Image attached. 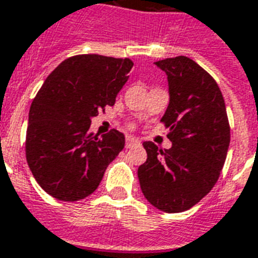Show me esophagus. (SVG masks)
<instances>
[{
  "mask_svg": "<svg viewBox=\"0 0 258 258\" xmlns=\"http://www.w3.org/2000/svg\"><path fill=\"white\" fill-rule=\"evenodd\" d=\"M138 145H139V141H138L135 137L128 135V137L125 138V147H127V149H131V147L138 146Z\"/></svg>",
  "mask_w": 258,
  "mask_h": 258,
  "instance_id": "34e87169",
  "label": "esophagus"
}]
</instances>
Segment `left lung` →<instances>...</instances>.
Returning <instances> with one entry per match:
<instances>
[{
    "label": "left lung",
    "instance_id": "obj_1",
    "mask_svg": "<svg viewBox=\"0 0 258 258\" xmlns=\"http://www.w3.org/2000/svg\"><path fill=\"white\" fill-rule=\"evenodd\" d=\"M155 66L168 77L169 104L161 120L170 149L143 142L147 160L138 168L145 198L161 211L194 207L219 178L230 145V127L215 80L188 56L162 59Z\"/></svg>",
    "mask_w": 258,
    "mask_h": 258
}]
</instances>
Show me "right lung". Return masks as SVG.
Listing matches in <instances>:
<instances>
[{
  "label": "right lung",
  "mask_w": 258,
  "mask_h": 258,
  "mask_svg": "<svg viewBox=\"0 0 258 258\" xmlns=\"http://www.w3.org/2000/svg\"><path fill=\"white\" fill-rule=\"evenodd\" d=\"M134 66L128 58L97 54L66 59L50 76L29 108L27 162L37 184L63 202L85 199L124 147L117 130L98 138L90 124L115 104Z\"/></svg>",
  "instance_id": "obj_1"
}]
</instances>
